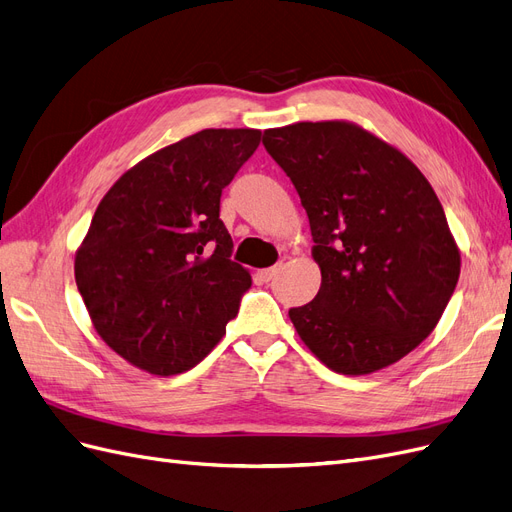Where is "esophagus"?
Returning a JSON list of instances; mask_svg holds the SVG:
<instances>
[{"mask_svg":"<svg viewBox=\"0 0 512 512\" xmlns=\"http://www.w3.org/2000/svg\"><path fill=\"white\" fill-rule=\"evenodd\" d=\"M277 271H280V267H269V269H262V271H260V277H262V280H265V282H271L273 277L277 275Z\"/></svg>","mask_w":512,"mask_h":512,"instance_id":"1","label":"esophagus"}]
</instances>
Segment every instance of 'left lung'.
<instances>
[{
  "mask_svg": "<svg viewBox=\"0 0 512 512\" xmlns=\"http://www.w3.org/2000/svg\"><path fill=\"white\" fill-rule=\"evenodd\" d=\"M262 145L297 190L320 290L288 316L337 374L397 363L436 327L461 258L440 200L401 151L346 121L265 130Z\"/></svg>",
  "mask_w": 512,
  "mask_h": 512,
  "instance_id": "1",
  "label": "left lung"
}]
</instances>
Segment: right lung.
Returning <instances> with one entry per match:
<instances>
[{
    "mask_svg": "<svg viewBox=\"0 0 512 512\" xmlns=\"http://www.w3.org/2000/svg\"><path fill=\"white\" fill-rule=\"evenodd\" d=\"M260 130H203L138 162L106 192L74 277L104 342L156 376L198 365L239 312L252 277L230 260L222 190Z\"/></svg>",
    "mask_w": 512,
    "mask_h": 512,
    "instance_id": "obj_1",
    "label": "right lung"
}]
</instances>
